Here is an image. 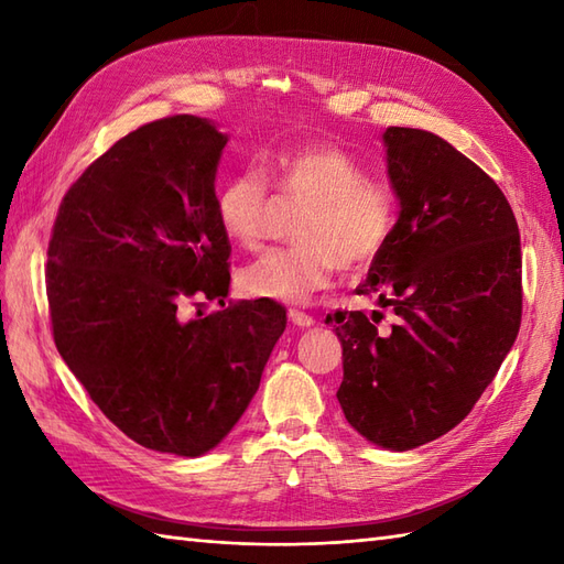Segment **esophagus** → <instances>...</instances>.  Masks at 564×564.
Masks as SVG:
<instances>
[{"label": "esophagus", "instance_id": "esophagus-1", "mask_svg": "<svg viewBox=\"0 0 564 564\" xmlns=\"http://www.w3.org/2000/svg\"><path fill=\"white\" fill-rule=\"evenodd\" d=\"M289 319L293 322L295 327H313L315 325L313 317H310L307 313H303V310H295V307L289 310Z\"/></svg>", "mask_w": 564, "mask_h": 564}]
</instances>
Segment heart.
<instances>
[{
    "mask_svg": "<svg viewBox=\"0 0 564 564\" xmlns=\"http://www.w3.org/2000/svg\"><path fill=\"white\" fill-rule=\"evenodd\" d=\"M281 200L307 206L295 227L301 245L275 247L239 271V291L259 301L305 303L327 289L339 267L358 271L388 247L398 200L344 150L307 145L275 154L269 164ZM273 196L257 172L227 178L215 196L223 235L239 247H257L269 232Z\"/></svg>",
    "mask_w": 564,
    "mask_h": 564,
    "instance_id": "heart-1",
    "label": "heart"
}]
</instances>
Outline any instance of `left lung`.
Instances as JSON below:
<instances>
[{"instance_id":"obj_1","label":"left lung","mask_w":564,"mask_h":564,"mask_svg":"<svg viewBox=\"0 0 564 564\" xmlns=\"http://www.w3.org/2000/svg\"><path fill=\"white\" fill-rule=\"evenodd\" d=\"M400 215L356 293L380 310L334 313L337 400L366 441L412 451L460 424L521 327V237L507 196L451 142L419 128L382 133Z\"/></svg>"}]
</instances>
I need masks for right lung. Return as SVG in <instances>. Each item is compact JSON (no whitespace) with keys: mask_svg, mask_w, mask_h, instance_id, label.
<instances>
[{"mask_svg":"<svg viewBox=\"0 0 564 564\" xmlns=\"http://www.w3.org/2000/svg\"><path fill=\"white\" fill-rule=\"evenodd\" d=\"M227 145L208 118L142 126L69 186L47 245L55 346L128 438L198 458L230 434L285 329L273 301L184 322L178 305H225L230 239L215 215Z\"/></svg>","mask_w":564,"mask_h":564,"instance_id":"right-lung-1","label":"right lung"}]
</instances>
